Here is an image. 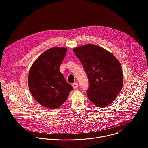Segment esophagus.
Listing matches in <instances>:
<instances>
[{"label":"esophagus","mask_w":148,"mask_h":148,"mask_svg":"<svg viewBox=\"0 0 148 148\" xmlns=\"http://www.w3.org/2000/svg\"><path fill=\"white\" fill-rule=\"evenodd\" d=\"M72 86H73V88L75 90H76V89L77 88V87H78V84H77V83H73V84H72Z\"/></svg>","instance_id":"34e87169"}]
</instances>
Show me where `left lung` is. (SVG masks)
Here are the masks:
<instances>
[{
	"label": "left lung",
	"instance_id": "8db88e82",
	"mask_svg": "<svg viewBox=\"0 0 148 148\" xmlns=\"http://www.w3.org/2000/svg\"><path fill=\"white\" fill-rule=\"evenodd\" d=\"M89 82L87 95L99 107L110 104L122 88L123 79L119 61L110 52L93 44L74 48Z\"/></svg>",
	"mask_w": 148,
	"mask_h": 148
}]
</instances>
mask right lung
Returning <instances> with one entry per match:
<instances>
[{
    "mask_svg": "<svg viewBox=\"0 0 148 148\" xmlns=\"http://www.w3.org/2000/svg\"><path fill=\"white\" fill-rule=\"evenodd\" d=\"M67 49L50 48L41 55L33 64L28 76L30 91L40 104L50 108L61 106L73 90L60 71Z\"/></svg>",
    "mask_w": 148,
    "mask_h": 148,
    "instance_id": "obj_1",
    "label": "right lung"
}]
</instances>
